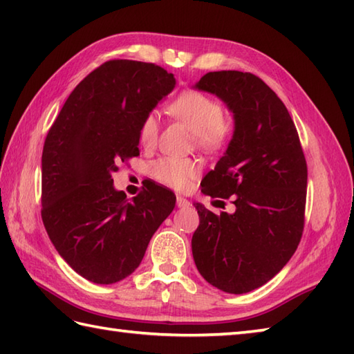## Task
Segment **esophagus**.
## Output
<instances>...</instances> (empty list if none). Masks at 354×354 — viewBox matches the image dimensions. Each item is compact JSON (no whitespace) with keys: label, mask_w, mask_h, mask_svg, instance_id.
<instances>
[{"label":"esophagus","mask_w":354,"mask_h":354,"mask_svg":"<svg viewBox=\"0 0 354 354\" xmlns=\"http://www.w3.org/2000/svg\"><path fill=\"white\" fill-rule=\"evenodd\" d=\"M176 207L178 208H187V207H190V202L183 196H178L176 198Z\"/></svg>","instance_id":"obj_1"}]
</instances>
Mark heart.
I'll return each instance as SVG.
<instances>
[{
  "label": "heart",
  "mask_w": 354,
  "mask_h": 354,
  "mask_svg": "<svg viewBox=\"0 0 354 354\" xmlns=\"http://www.w3.org/2000/svg\"><path fill=\"white\" fill-rule=\"evenodd\" d=\"M170 114L183 122L196 137L198 146L207 150L219 149L228 137V124L223 122V109L213 97L198 91H187L170 104ZM140 141L152 146L158 135L155 114L145 117L140 126ZM198 175V165L192 160L165 156L152 165V176L158 183L175 190L185 189Z\"/></svg>",
  "instance_id": "b5f03b06"
}]
</instances>
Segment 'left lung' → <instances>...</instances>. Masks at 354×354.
I'll list each match as a JSON object with an SVG mask.
<instances>
[{
	"label": "left lung",
	"instance_id": "8db88e82",
	"mask_svg": "<svg viewBox=\"0 0 354 354\" xmlns=\"http://www.w3.org/2000/svg\"><path fill=\"white\" fill-rule=\"evenodd\" d=\"M227 104L232 138L202 193L234 198L236 212L217 216L194 204L199 227L192 239L199 274L227 293H246L290 260L304 227L307 165L284 103L251 73H207L193 86Z\"/></svg>",
	"mask_w": 354,
	"mask_h": 354
}]
</instances>
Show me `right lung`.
<instances>
[{
  "label": "right lung",
  "instance_id": "right-lung-1",
  "mask_svg": "<svg viewBox=\"0 0 354 354\" xmlns=\"http://www.w3.org/2000/svg\"><path fill=\"white\" fill-rule=\"evenodd\" d=\"M176 85L153 64L109 61L74 88L42 152V222L59 255L86 280L112 284L131 275L175 208L170 190L147 184L126 199L117 164L140 155V126Z\"/></svg>",
  "mask_w": 354,
  "mask_h": 354
}]
</instances>
